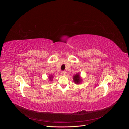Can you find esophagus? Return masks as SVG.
<instances>
[{
    "mask_svg": "<svg viewBox=\"0 0 129 129\" xmlns=\"http://www.w3.org/2000/svg\"><path fill=\"white\" fill-rule=\"evenodd\" d=\"M61 74H62L63 75H66V71H62Z\"/></svg>",
    "mask_w": 129,
    "mask_h": 129,
    "instance_id": "1",
    "label": "esophagus"
}]
</instances>
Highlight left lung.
<instances>
[{
  "label": "left lung",
  "instance_id": "obj_1",
  "mask_svg": "<svg viewBox=\"0 0 129 129\" xmlns=\"http://www.w3.org/2000/svg\"><path fill=\"white\" fill-rule=\"evenodd\" d=\"M74 81L77 84V83H79L81 81V79H80V77L79 74H76L75 76H74Z\"/></svg>",
  "mask_w": 129,
  "mask_h": 129
}]
</instances>
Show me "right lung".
<instances>
[{
  "label": "right lung",
  "mask_w": 129,
  "mask_h": 129,
  "mask_svg": "<svg viewBox=\"0 0 129 129\" xmlns=\"http://www.w3.org/2000/svg\"><path fill=\"white\" fill-rule=\"evenodd\" d=\"M51 78H52V77H50V78H49V79H51Z\"/></svg>",
  "instance_id": "obj_1"
}]
</instances>
